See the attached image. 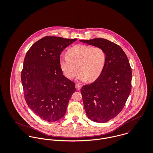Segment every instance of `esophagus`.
<instances>
[{
	"label": "esophagus",
	"mask_w": 153,
	"mask_h": 153,
	"mask_svg": "<svg viewBox=\"0 0 153 153\" xmlns=\"http://www.w3.org/2000/svg\"><path fill=\"white\" fill-rule=\"evenodd\" d=\"M75 88H76V90L79 91V90H80V89H81V88H82V85H80V84H76V85H75Z\"/></svg>",
	"instance_id": "34e87169"
}]
</instances>
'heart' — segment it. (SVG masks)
<instances>
[{"instance_id": "b5f03b06", "label": "heart", "mask_w": 153, "mask_h": 153, "mask_svg": "<svg viewBox=\"0 0 153 153\" xmlns=\"http://www.w3.org/2000/svg\"><path fill=\"white\" fill-rule=\"evenodd\" d=\"M105 61L106 54L102 48L78 45L69 49L67 55L60 58L59 65L68 79L74 78L78 69V80L92 81L102 73Z\"/></svg>"}]
</instances>
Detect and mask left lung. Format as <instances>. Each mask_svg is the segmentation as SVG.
<instances>
[{"label": "left lung", "instance_id": "8db88e82", "mask_svg": "<svg viewBox=\"0 0 153 153\" xmlns=\"http://www.w3.org/2000/svg\"><path fill=\"white\" fill-rule=\"evenodd\" d=\"M102 48L106 61L99 77L83 86L81 94L88 118L100 123L115 117L124 108L131 89L132 71L128 58L118 45L102 38L79 40Z\"/></svg>", "mask_w": 153, "mask_h": 153}]
</instances>
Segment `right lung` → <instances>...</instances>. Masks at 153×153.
I'll return each mask as SVG.
<instances>
[{"label": "right lung", "mask_w": 153, "mask_h": 153, "mask_svg": "<svg viewBox=\"0 0 153 153\" xmlns=\"http://www.w3.org/2000/svg\"><path fill=\"white\" fill-rule=\"evenodd\" d=\"M76 39L46 36L33 44L23 61L21 81L25 101L41 119L54 122L65 114L75 84L63 75L61 52Z\"/></svg>", "instance_id": "add662e5"}]
</instances>
